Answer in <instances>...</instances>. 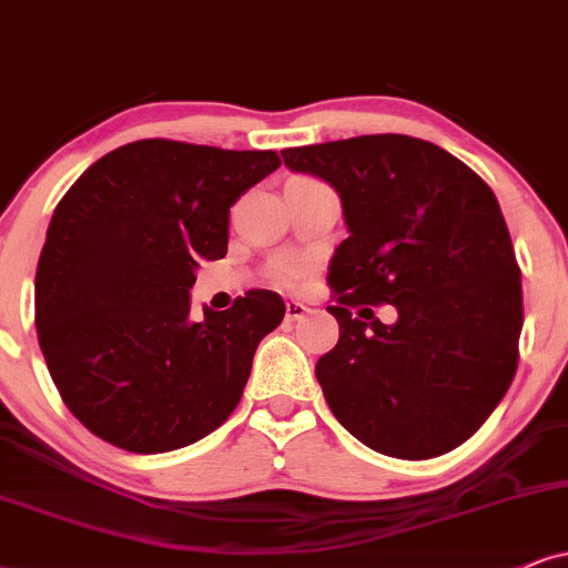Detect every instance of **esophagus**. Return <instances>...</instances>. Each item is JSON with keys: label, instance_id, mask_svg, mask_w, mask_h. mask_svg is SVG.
<instances>
[{"label": "esophagus", "instance_id": "esophagus-1", "mask_svg": "<svg viewBox=\"0 0 568 568\" xmlns=\"http://www.w3.org/2000/svg\"><path fill=\"white\" fill-rule=\"evenodd\" d=\"M308 312H312V308H308L306 304H301V301H296V298L285 301V317H288L291 322H296V320H304Z\"/></svg>", "mask_w": 568, "mask_h": 568}]
</instances>
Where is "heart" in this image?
<instances>
[{"label": "heart", "mask_w": 568, "mask_h": 568, "mask_svg": "<svg viewBox=\"0 0 568 568\" xmlns=\"http://www.w3.org/2000/svg\"><path fill=\"white\" fill-rule=\"evenodd\" d=\"M275 277L280 280V283H296V280L301 277V267L298 264H280Z\"/></svg>", "instance_id": "obj_1"}]
</instances>
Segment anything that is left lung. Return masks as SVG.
<instances>
[{"label":"left lung","mask_w":568,"mask_h":568,"mask_svg":"<svg viewBox=\"0 0 568 568\" xmlns=\"http://www.w3.org/2000/svg\"><path fill=\"white\" fill-rule=\"evenodd\" d=\"M341 193L348 239L327 283L337 346L317 362L335 419L377 454L422 462L485 425L519 364L521 270L490 185L400 133L285 149ZM390 303L383 326L369 305Z\"/></svg>","instance_id":"left-lung-1"}]
</instances>
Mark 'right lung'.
<instances>
[{
	"label": "right lung",
	"mask_w": 568,
	"mask_h": 568,
	"mask_svg": "<svg viewBox=\"0 0 568 568\" xmlns=\"http://www.w3.org/2000/svg\"><path fill=\"white\" fill-rule=\"evenodd\" d=\"M277 152L125 143L70 185L36 267V333L64 406L131 454L201 440L239 406L254 351L283 322L272 291L189 317L193 270L227 254L231 206Z\"/></svg>",
	"instance_id": "obj_1"
}]
</instances>
